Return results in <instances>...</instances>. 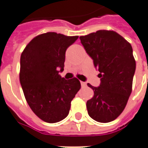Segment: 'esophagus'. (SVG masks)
I'll return each mask as SVG.
<instances>
[{"instance_id":"esophagus-1","label":"esophagus","mask_w":148,"mask_h":148,"mask_svg":"<svg viewBox=\"0 0 148 148\" xmlns=\"http://www.w3.org/2000/svg\"><path fill=\"white\" fill-rule=\"evenodd\" d=\"M81 85H82V86L83 87V86H86V83L84 82H81Z\"/></svg>"}]
</instances>
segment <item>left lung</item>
Segmentation results:
<instances>
[{"mask_svg":"<svg viewBox=\"0 0 148 148\" xmlns=\"http://www.w3.org/2000/svg\"><path fill=\"white\" fill-rule=\"evenodd\" d=\"M80 40L99 69L101 83L86 102L88 114L99 123H109L123 111L132 91L135 60L131 44L113 30H98Z\"/></svg>","mask_w":148,"mask_h":148,"instance_id":"1","label":"left lung"}]
</instances>
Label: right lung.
<instances>
[{
	"label": "right lung",
	"instance_id": "add662e5",
	"mask_svg": "<svg viewBox=\"0 0 148 148\" xmlns=\"http://www.w3.org/2000/svg\"><path fill=\"white\" fill-rule=\"evenodd\" d=\"M77 38L42 34L33 38L21 55L19 77L24 95L33 112L44 122L54 123L66 117L81 88L77 78L66 80L59 74L64 70L67 48Z\"/></svg>",
	"mask_w": 148,
	"mask_h": 148
}]
</instances>
